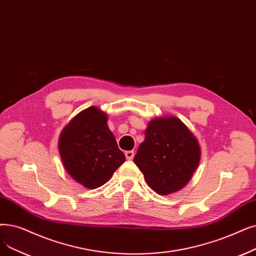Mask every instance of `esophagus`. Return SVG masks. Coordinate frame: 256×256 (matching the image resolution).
<instances>
[{
  "label": "esophagus",
  "mask_w": 256,
  "mask_h": 256,
  "mask_svg": "<svg viewBox=\"0 0 256 256\" xmlns=\"http://www.w3.org/2000/svg\"><path fill=\"white\" fill-rule=\"evenodd\" d=\"M134 156H135V152L132 150H128L126 152V157L128 160H132V158H134Z\"/></svg>",
  "instance_id": "1"
}]
</instances>
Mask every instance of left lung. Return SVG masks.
<instances>
[{"label": "left lung", "mask_w": 256, "mask_h": 256, "mask_svg": "<svg viewBox=\"0 0 256 256\" xmlns=\"http://www.w3.org/2000/svg\"><path fill=\"white\" fill-rule=\"evenodd\" d=\"M201 160L198 139L174 116L150 120L146 139L134 158L148 185L161 196L170 194L190 181Z\"/></svg>", "instance_id": "8db88e82"}]
</instances>
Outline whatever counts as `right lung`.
Listing matches in <instances>:
<instances>
[{"mask_svg": "<svg viewBox=\"0 0 256 256\" xmlns=\"http://www.w3.org/2000/svg\"><path fill=\"white\" fill-rule=\"evenodd\" d=\"M58 150L66 172L88 190L106 184L126 161L108 126V115L97 106L82 110L62 128Z\"/></svg>", "mask_w": 256, "mask_h": 256, "instance_id": "1", "label": "right lung"}]
</instances>
